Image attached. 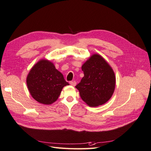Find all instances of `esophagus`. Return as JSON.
<instances>
[{
  "mask_svg": "<svg viewBox=\"0 0 151 151\" xmlns=\"http://www.w3.org/2000/svg\"><path fill=\"white\" fill-rule=\"evenodd\" d=\"M70 84L71 85H72V86H75L76 84V83L75 81H70Z\"/></svg>",
  "mask_w": 151,
  "mask_h": 151,
  "instance_id": "1",
  "label": "esophagus"
}]
</instances>
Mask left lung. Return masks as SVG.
I'll list each match as a JSON object with an SVG mask.
<instances>
[{
    "label": "left lung",
    "instance_id": "1",
    "mask_svg": "<svg viewBox=\"0 0 151 151\" xmlns=\"http://www.w3.org/2000/svg\"><path fill=\"white\" fill-rule=\"evenodd\" d=\"M84 76L76 85L82 100L90 106L105 104L112 96L115 86V73L103 58L95 54L81 67Z\"/></svg>",
    "mask_w": 151,
    "mask_h": 151
}]
</instances>
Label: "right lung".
I'll return each instance as SVG.
<instances>
[{
	"label": "right lung",
	"mask_w": 151,
	"mask_h": 151,
	"mask_svg": "<svg viewBox=\"0 0 151 151\" xmlns=\"http://www.w3.org/2000/svg\"><path fill=\"white\" fill-rule=\"evenodd\" d=\"M26 82L32 98L45 105L56 101L63 87L69 85L53 63L46 60L40 61L32 68Z\"/></svg>",
	"instance_id": "add662e5"
}]
</instances>
